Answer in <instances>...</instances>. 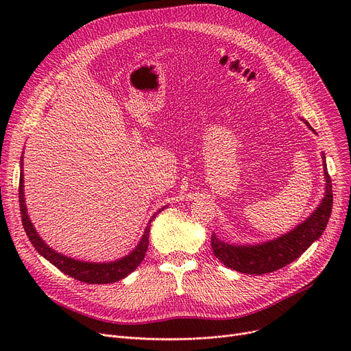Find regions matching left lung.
I'll use <instances>...</instances> for the list:
<instances>
[{
    "label": "left lung",
    "mask_w": 351,
    "mask_h": 351,
    "mask_svg": "<svg viewBox=\"0 0 351 351\" xmlns=\"http://www.w3.org/2000/svg\"><path fill=\"white\" fill-rule=\"evenodd\" d=\"M306 122V121H304ZM306 125L315 132L308 122ZM323 171L326 192L317 209L303 223L280 237L261 245H230L212 233V249L215 256L226 267L247 274H265L279 270L300 257L310 245L323 234L333 208V191L323 154Z\"/></svg>",
    "instance_id": "left-lung-1"
}]
</instances>
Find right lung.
I'll return each mask as SVG.
<instances>
[{"instance_id":"1","label":"right lung","mask_w":351,"mask_h":351,"mask_svg":"<svg viewBox=\"0 0 351 351\" xmlns=\"http://www.w3.org/2000/svg\"><path fill=\"white\" fill-rule=\"evenodd\" d=\"M21 168H23V159H21ZM18 197H20V210H21V220H23V226L25 229V233L34 247L36 249L41 256H44L45 259L52 263L55 267H58L61 271L65 274L71 276V278L81 280L84 283L89 285H106V283H115L118 280H122L126 278L128 274H131L143 261V257L147 250V245H149V230H151V222L156 217V215L163 210L166 206L159 209L152 219L147 223L145 233L141 239V242L138 246L129 253L125 257L115 262H109V263H92V262H81L75 261L72 257L64 256L58 252H55L51 249L40 234L36 233L34 225L31 223L29 216L27 213V206H25V199H24V175L23 169L20 173V189H18Z\"/></svg>"}]
</instances>
